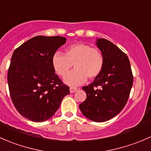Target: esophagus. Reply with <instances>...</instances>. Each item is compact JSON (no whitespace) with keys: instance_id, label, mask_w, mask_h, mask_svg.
Wrapping results in <instances>:
<instances>
[{"instance_id":"1","label":"esophagus","mask_w":151,"mask_h":151,"mask_svg":"<svg viewBox=\"0 0 151 151\" xmlns=\"http://www.w3.org/2000/svg\"><path fill=\"white\" fill-rule=\"evenodd\" d=\"M78 88H76V87H70V93H74L76 91H77Z\"/></svg>"}]
</instances>
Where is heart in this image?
Masks as SVG:
<instances>
[{
	"label": "heart",
	"mask_w": 151,
	"mask_h": 151,
	"mask_svg": "<svg viewBox=\"0 0 151 151\" xmlns=\"http://www.w3.org/2000/svg\"><path fill=\"white\" fill-rule=\"evenodd\" d=\"M76 68L67 75L64 82L69 86H78L86 78L94 79L102 72L104 58L99 49L84 43H78L65 49V55L57 52L52 57V66L59 76L64 77L72 65Z\"/></svg>",
	"instance_id": "b5f03b06"
}]
</instances>
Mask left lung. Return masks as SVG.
<instances>
[{"label": "left lung", "mask_w": 151, "mask_h": 151, "mask_svg": "<svg viewBox=\"0 0 151 151\" xmlns=\"http://www.w3.org/2000/svg\"><path fill=\"white\" fill-rule=\"evenodd\" d=\"M102 52V72L83 86L86 100L79 105L83 116L95 122H104L117 116L127 104L133 84L129 60L125 53L105 38L96 40Z\"/></svg>", "instance_id": "left-lung-1"}]
</instances>
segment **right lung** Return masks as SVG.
<instances>
[{"mask_svg": "<svg viewBox=\"0 0 151 151\" xmlns=\"http://www.w3.org/2000/svg\"><path fill=\"white\" fill-rule=\"evenodd\" d=\"M60 36L34 37L15 49L8 72L12 100L17 111L34 122L49 120L70 94L52 66V57L64 45Z\"/></svg>", "mask_w": 151, "mask_h": 151, "instance_id": "1", "label": "right lung"}]
</instances>
